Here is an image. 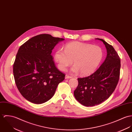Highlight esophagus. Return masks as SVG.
Wrapping results in <instances>:
<instances>
[{"label":"esophagus","mask_w":132,"mask_h":132,"mask_svg":"<svg viewBox=\"0 0 132 132\" xmlns=\"http://www.w3.org/2000/svg\"><path fill=\"white\" fill-rule=\"evenodd\" d=\"M72 76H69L68 75H65V79H68V78H72Z\"/></svg>","instance_id":"1"}]
</instances>
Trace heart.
Here are the masks:
<instances>
[{
    "label": "heart",
    "instance_id": "1",
    "mask_svg": "<svg viewBox=\"0 0 132 132\" xmlns=\"http://www.w3.org/2000/svg\"><path fill=\"white\" fill-rule=\"evenodd\" d=\"M103 57L101 48L98 46L74 42L66 44L65 49H58L54 58L61 70H66L72 63L71 69L73 73L87 75L97 69Z\"/></svg>",
    "mask_w": 132,
    "mask_h": 132
}]
</instances>
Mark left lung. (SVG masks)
<instances>
[{
	"instance_id": "8db88e82",
	"label": "left lung",
	"mask_w": 132,
	"mask_h": 132,
	"mask_svg": "<svg viewBox=\"0 0 132 132\" xmlns=\"http://www.w3.org/2000/svg\"><path fill=\"white\" fill-rule=\"evenodd\" d=\"M107 56L102 64L88 77L77 78L78 85L74 91L78 102L85 106H94L107 100L117 87L120 74V59L113 47L104 40Z\"/></svg>"
}]
</instances>
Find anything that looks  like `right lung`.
I'll list each match as a JSON object with an SVG mask.
<instances>
[{"label":"right lung","mask_w":132,"mask_h":132,"mask_svg":"<svg viewBox=\"0 0 132 132\" xmlns=\"http://www.w3.org/2000/svg\"><path fill=\"white\" fill-rule=\"evenodd\" d=\"M64 38L43 34L32 37L19 48L13 65L15 83L21 95L34 104L54 95L65 74L56 67L52 50Z\"/></svg>","instance_id":"obj_1"}]
</instances>
